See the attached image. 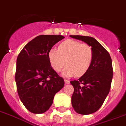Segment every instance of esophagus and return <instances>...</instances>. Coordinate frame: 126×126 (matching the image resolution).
<instances>
[{
    "mask_svg": "<svg viewBox=\"0 0 126 126\" xmlns=\"http://www.w3.org/2000/svg\"><path fill=\"white\" fill-rule=\"evenodd\" d=\"M64 82L66 84H70V80H66V79H64Z\"/></svg>",
    "mask_w": 126,
    "mask_h": 126,
    "instance_id": "esophagus-1",
    "label": "esophagus"
}]
</instances>
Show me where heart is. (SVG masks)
Wrapping results in <instances>:
<instances>
[{"instance_id": "heart-1", "label": "heart", "mask_w": 126, "mask_h": 126, "mask_svg": "<svg viewBox=\"0 0 126 126\" xmlns=\"http://www.w3.org/2000/svg\"><path fill=\"white\" fill-rule=\"evenodd\" d=\"M52 68L59 72L67 64L62 74L65 76L84 75L93 61L94 50L90 45L77 40H67L60 44L58 50L52 48L48 53Z\"/></svg>"}]
</instances>
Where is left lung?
I'll use <instances>...</instances> for the list:
<instances>
[{
	"label": "left lung",
	"mask_w": 126,
	"mask_h": 126,
	"mask_svg": "<svg viewBox=\"0 0 126 126\" xmlns=\"http://www.w3.org/2000/svg\"><path fill=\"white\" fill-rule=\"evenodd\" d=\"M70 37L84 41L93 48L91 66L78 80L70 82L74 87L72 95L74 110L80 114H91L100 109L109 94L113 77L111 57L94 38L78 35H71Z\"/></svg>",
	"instance_id": "8db88e82"
}]
</instances>
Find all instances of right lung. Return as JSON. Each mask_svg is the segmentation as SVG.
Listing matches in <instances>:
<instances>
[{
  "mask_svg": "<svg viewBox=\"0 0 126 126\" xmlns=\"http://www.w3.org/2000/svg\"><path fill=\"white\" fill-rule=\"evenodd\" d=\"M62 35H40L28 42L18 56L15 81L20 99L32 113H42L52 104L64 81L51 67L48 53Z\"/></svg>",
  "mask_w": 126,
  "mask_h": 126,
  "instance_id": "obj_1",
  "label": "right lung"
}]
</instances>
